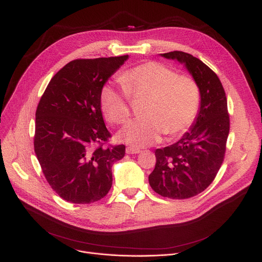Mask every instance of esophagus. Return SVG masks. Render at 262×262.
<instances>
[{
    "instance_id": "1",
    "label": "esophagus",
    "mask_w": 262,
    "mask_h": 262,
    "mask_svg": "<svg viewBox=\"0 0 262 262\" xmlns=\"http://www.w3.org/2000/svg\"><path fill=\"white\" fill-rule=\"evenodd\" d=\"M141 152L140 148H136L133 146H128L126 147V153L127 154H139Z\"/></svg>"
}]
</instances>
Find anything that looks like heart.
<instances>
[{
	"label": "heart",
	"instance_id": "b5f03b06",
	"mask_svg": "<svg viewBox=\"0 0 262 262\" xmlns=\"http://www.w3.org/2000/svg\"><path fill=\"white\" fill-rule=\"evenodd\" d=\"M120 86L105 84L100 102L106 119L115 124L125 123L129 116V96L143 98L144 117L135 119L124 127L120 139L133 147L157 143L162 134L181 136L194 123L201 105L196 82L178 76L172 69L157 61H147L120 74Z\"/></svg>",
	"mask_w": 262,
	"mask_h": 262
}]
</instances>
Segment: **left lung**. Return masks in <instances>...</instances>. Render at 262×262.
Here are the masks:
<instances>
[{"label": "left lung", "mask_w": 262, "mask_h": 262, "mask_svg": "<svg viewBox=\"0 0 262 262\" xmlns=\"http://www.w3.org/2000/svg\"><path fill=\"white\" fill-rule=\"evenodd\" d=\"M184 64L201 92L198 117L177 142L155 150L156 164L148 183L161 196H195L214 180L224 159L229 116L224 88L217 75L199 58L174 51L160 54Z\"/></svg>", "instance_id": "obj_1"}]
</instances>
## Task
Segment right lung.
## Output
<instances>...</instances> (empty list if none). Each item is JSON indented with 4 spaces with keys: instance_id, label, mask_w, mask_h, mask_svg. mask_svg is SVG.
<instances>
[{
    "instance_id": "1",
    "label": "right lung",
    "mask_w": 262,
    "mask_h": 262,
    "mask_svg": "<svg viewBox=\"0 0 262 262\" xmlns=\"http://www.w3.org/2000/svg\"><path fill=\"white\" fill-rule=\"evenodd\" d=\"M128 59H75L53 76L36 110L34 147L48 183L67 202L90 204L113 185V164L125 145L105 146L112 137L104 123L100 93Z\"/></svg>"
}]
</instances>
